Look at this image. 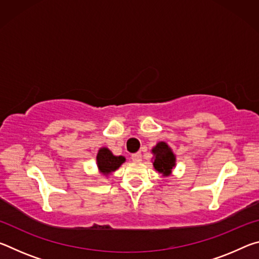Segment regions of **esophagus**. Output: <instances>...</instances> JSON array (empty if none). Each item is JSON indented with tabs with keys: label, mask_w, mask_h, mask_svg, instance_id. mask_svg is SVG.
Segmentation results:
<instances>
[{
	"label": "esophagus",
	"mask_w": 259,
	"mask_h": 259,
	"mask_svg": "<svg viewBox=\"0 0 259 259\" xmlns=\"http://www.w3.org/2000/svg\"><path fill=\"white\" fill-rule=\"evenodd\" d=\"M131 160H133L134 162H139L140 160H142V153L140 152L135 153V154L131 155Z\"/></svg>",
	"instance_id": "34e87169"
}]
</instances>
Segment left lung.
Here are the masks:
<instances>
[{
	"mask_svg": "<svg viewBox=\"0 0 259 259\" xmlns=\"http://www.w3.org/2000/svg\"><path fill=\"white\" fill-rule=\"evenodd\" d=\"M152 152L155 155L153 165L157 171L162 172L165 176L171 172L172 166H175V162H176V157H175L170 147L165 143L161 142L153 148Z\"/></svg>",
	"mask_w": 259,
	"mask_h": 259,
	"instance_id": "left-lung-1",
	"label": "left lung"
}]
</instances>
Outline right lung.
<instances>
[{
    "label": "right lung",
    "mask_w": 259,
    "mask_h": 259,
    "mask_svg": "<svg viewBox=\"0 0 259 259\" xmlns=\"http://www.w3.org/2000/svg\"><path fill=\"white\" fill-rule=\"evenodd\" d=\"M123 156H114L108 148H100L97 154V164L100 172L104 175H108L119 168L124 162Z\"/></svg>",
    "instance_id": "obj_1"
}]
</instances>
